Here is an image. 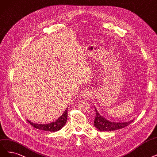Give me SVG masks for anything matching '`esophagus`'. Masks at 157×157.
Masks as SVG:
<instances>
[{"mask_svg":"<svg viewBox=\"0 0 157 157\" xmlns=\"http://www.w3.org/2000/svg\"><path fill=\"white\" fill-rule=\"evenodd\" d=\"M90 96V93L88 91H85V92L83 94V97L84 98H88V97Z\"/></svg>","mask_w":157,"mask_h":157,"instance_id":"34e87169","label":"esophagus"}]
</instances>
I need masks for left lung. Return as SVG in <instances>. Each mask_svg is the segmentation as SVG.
I'll use <instances>...</instances> for the list:
<instances>
[{
	"mask_svg": "<svg viewBox=\"0 0 157 157\" xmlns=\"http://www.w3.org/2000/svg\"><path fill=\"white\" fill-rule=\"evenodd\" d=\"M95 112L96 116L94 120V126L100 131H111L117 130V129H120L128 126V125H130L132 122H133V120L125 123L112 122L109 121L104 117L101 116L99 112L96 110V109Z\"/></svg>",
	"mask_w": 157,
	"mask_h": 157,
	"instance_id": "obj_1",
	"label": "left lung"
}]
</instances>
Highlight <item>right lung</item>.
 <instances>
[{
  "label": "right lung",
  "instance_id": "add662e5",
  "mask_svg": "<svg viewBox=\"0 0 157 157\" xmlns=\"http://www.w3.org/2000/svg\"><path fill=\"white\" fill-rule=\"evenodd\" d=\"M67 120V109L64 111L63 114L59 117L58 120L55 121H53L48 124H37L34 123L27 120L30 125L37 129L40 130L45 131H50V132H56L58 131L65 125Z\"/></svg>",
  "mask_w": 157,
  "mask_h": 157
}]
</instances>
